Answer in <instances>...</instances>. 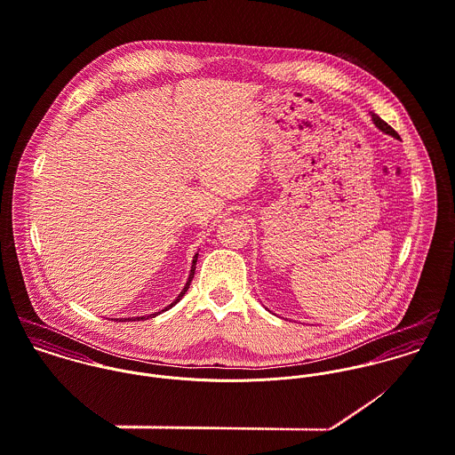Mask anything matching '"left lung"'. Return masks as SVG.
Returning a JSON list of instances; mask_svg holds the SVG:
<instances>
[{
    "label": "left lung",
    "instance_id": "8db88e82",
    "mask_svg": "<svg viewBox=\"0 0 455 455\" xmlns=\"http://www.w3.org/2000/svg\"><path fill=\"white\" fill-rule=\"evenodd\" d=\"M371 120H373V124L382 131V132H386V134H389V136H395V138H398V134H396V131L391 127V125H387L379 115H375V113H371Z\"/></svg>",
    "mask_w": 455,
    "mask_h": 455
}]
</instances>
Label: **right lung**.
I'll return each mask as SVG.
<instances>
[{"label": "right lung", "mask_w": 455, "mask_h": 455, "mask_svg": "<svg viewBox=\"0 0 455 455\" xmlns=\"http://www.w3.org/2000/svg\"><path fill=\"white\" fill-rule=\"evenodd\" d=\"M197 258H199V252H196V256H194V259H192V268H190V275H188V281H187V284H185V288L181 290V293L176 297V300L172 303H169L164 310H169L172 305H176V303L180 302L183 297H185V293L188 291V288H190V283H192V279H194V274H196V265H197ZM164 310H160V312H164ZM160 312H155V314H150V315H141V317H122V319H129V321H140V319H148V317H155V315H158ZM118 321V319H116Z\"/></svg>", "instance_id": "1"}]
</instances>
